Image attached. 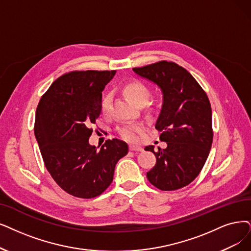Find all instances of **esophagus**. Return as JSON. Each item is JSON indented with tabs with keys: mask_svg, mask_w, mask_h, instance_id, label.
Returning <instances> with one entry per match:
<instances>
[{
	"mask_svg": "<svg viewBox=\"0 0 251 251\" xmlns=\"http://www.w3.org/2000/svg\"><path fill=\"white\" fill-rule=\"evenodd\" d=\"M129 150L131 151H142L143 148L141 146H138V145H129Z\"/></svg>",
	"mask_w": 251,
	"mask_h": 251,
	"instance_id": "1",
	"label": "esophagus"
}]
</instances>
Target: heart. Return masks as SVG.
I'll return each mask as SVG.
<instances>
[{"label":"heart","mask_w":251,"mask_h":251,"mask_svg":"<svg viewBox=\"0 0 251 251\" xmlns=\"http://www.w3.org/2000/svg\"><path fill=\"white\" fill-rule=\"evenodd\" d=\"M123 92L133 103L139 106L145 105L150 97L149 88L141 81H138V80H133V81L126 83L123 87ZM111 101V94L105 93L101 99V103H100V107H101V111L103 114H107L109 112ZM142 129V125L126 123L120 125L117 127V133L126 141L136 142L141 137Z\"/></svg>","instance_id":"1"}]
</instances>
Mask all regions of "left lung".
Listing matches in <instances>:
<instances>
[{
    "label": "left lung",
    "mask_w": 251,
    "mask_h": 251,
    "mask_svg": "<svg viewBox=\"0 0 251 251\" xmlns=\"http://www.w3.org/2000/svg\"><path fill=\"white\" fill-rule=\"evenodd\" d=\"M134 72L155 83L164 95L155 128L167 148L145 147L156 157L147 172L149 182L160 190H176L193 182L211 149L212 111L204 89L183 67L160 61Z\"/></svg>",
    "instance_id": "left-lung-1"
}]
</instances>
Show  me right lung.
<instances>
[{
	"instance_id": "right-lung-1",
	"label": "right lung",
	"mask_w": 251,
	"mask_h": 251,
	"mask_svg": "<svg viewBox=\"0 0 251 251\" xmlns=\"http://www.w3.org/2000/svg\"><path fill=\"white\" fill-rule=\"evenodd\" d=\"M113 71H72L58 77L40 99L35 137L43 162L69 195L92 199L111 184L118 160L127 154L122 140H107L101 149L88 142L101 113L102 92Z\"/></svg>"
}]
</instances>
